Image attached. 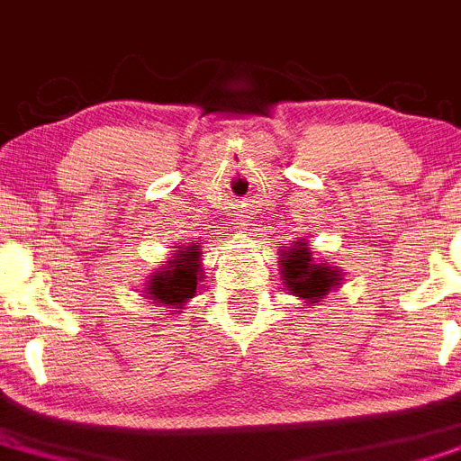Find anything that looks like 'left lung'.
<instances>
[{
    "label": "left lung",
    "mask_w": 461,
    "mask_h": 461,
    "mask_svg": "<svg viewBox=\"0 0 461 461\" xmlns=\"http://www.w3.org/2000/svg\"><path fill=\"white\" fill-rule=\"evenodd\" d=\"M280 257V273L285 287L303 301L317 303L330 289L339 287V282H342V273L338 268L314 261L312 252L308 250V243L303 239L289 250H282Z\"/></svg>",
    "instance_id": "8db88e82"
}]
</instances>
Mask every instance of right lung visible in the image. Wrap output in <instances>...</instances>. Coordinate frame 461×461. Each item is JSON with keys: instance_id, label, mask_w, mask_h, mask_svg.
Returning a JSON list of instances; mask_svg holds the SVG:
<instances>
[{"instance_id": "obj_1", "label": "right lung", "mask_w": 461, "mask_h": 461, "mask_svg": "<svg viewBox=\"0 0 461 461\" xmlns=\"http://www.w3.org/2000/svg\"><path fill=\"white\" fill-rule=\"evenodd\" d=\"M200 255V246H194V243L174 252L163 271L153 273L151 280L147 282L144 296L169 305L172 312L184 308L185 303L197 294V282L202 276Z\"/></svg>"}]
</instances>
